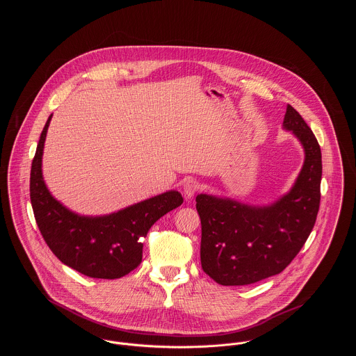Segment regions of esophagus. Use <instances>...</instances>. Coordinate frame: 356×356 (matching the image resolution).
I'll return each mask as SVG.
<instances>
[{"label": "esophagus", "mask_w": 356, "mask_h": 356, "mask_svg": "<svg viewBox=\"0 0 356 356\" xmlns=\"http://www.w3.org/2000/svg\"><path fill=\"white\" fill-rule=\"evenodd\" d=\"M197 191H199V184H197L195 179H188V181L184 184V186H182L184 196H185L188 200H191V199L196 195Z\"/></svg>", "instance_id": "esophagus-1"}]
</instances>
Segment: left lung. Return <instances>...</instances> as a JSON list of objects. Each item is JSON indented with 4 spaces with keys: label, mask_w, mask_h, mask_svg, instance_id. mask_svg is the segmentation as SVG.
Instances as JSON below:
<instances>
[{
    "label": "left lung",
    "mask_w": 356,
    "mask_h": 356,
    "mask_svg": "<svg viewBox=\"0 0 356 356\" xmlns=\"http://www.w3.org/2000/svg\"><path fill=\"white\" fill-rule=\"evenodd\" d=\"M282 129L305 151L303 167L288 193L266 205L200 193V257L204 273L225 286L250 285L280 274L303 248L321 200L322 154L300 113L288 104Z\"/></svg>",
    "instance_id": "obj_1"
}]
</instances>
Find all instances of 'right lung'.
<instances>
[{"instance_id": "add662e5", "label": "right lung", "mask_w": 356, "mask_h": 356, "mask_svg": "<svg viewBox=\"0 0 356 356\" xmlns=\"http://www.w3.org/2000/svg\"><path fill=\"white\" fill-rule=\"evenodd\" d=\"M51 119V115L41 133L30 177V197L40 232L65 266L92 278H120L140 266L143 240L153 223L184 203V197L178 191H168L99 216L71 211L51 196L42 175Z\"/></svg>"}]
</instances>
